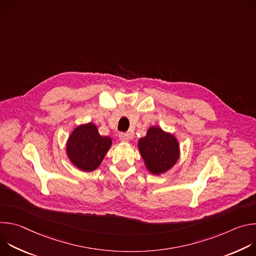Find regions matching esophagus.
I'll list each match as a JSON object with an SVG mask.
<instances>
[{
    "instance_id": "obj_1",
    "label": "esophagus",
    "mask_w": 256,
    "mask_h": 256,
    "mask_svg": "<svg viewBox=\"0 0 256 256\" xmlns=\"http://www.w3.org/2000/svg\"><path fill=\"white\" fill-rule=\"evenodd\" d=\"M132 134H128V132H120L118 138L122 142H128L130 138H132Z\"/></svg>"
}]
</instances>
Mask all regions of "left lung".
I'll list each match as a JSON object with an SVG mask.
<instances>
[{
	"label": "left lung",
	"mask_w": 256,
	"mask_h": 256,
	"mask_svg": "<svg viewBox=\"0 0 256 256\" xmlns=\"http://www.w3.org/2000/svg\"><path fill=\"white\" fill-rule=\"evenodd\" d=\"M138 146L146 167L155 175L171 169L179 158L178 140L158 126H151L146 136L138 140Z\"/></svg>",
	"instance_id": "obj_1"
}]
</instances>
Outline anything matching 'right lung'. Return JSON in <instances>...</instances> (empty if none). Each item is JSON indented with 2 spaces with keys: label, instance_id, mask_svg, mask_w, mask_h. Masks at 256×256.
<instances>
[{
  "label": "right lung",
  "instance_id": "obj_1",
  "mask_svg": "<svg viewBox=\"0 0 256 256\" xmlns=\"http://www.w3.org/2000/svg\"><path fill=\"white\" fill-rule=\"evenodd\" d=\"M112 140L109 136H102L94 124L77 126L66 142V155L78 169L91 172L103 161Z\"/></svg>",
  "mask_w": 256,
  "mask_h": 256
}]
</instances>
